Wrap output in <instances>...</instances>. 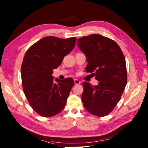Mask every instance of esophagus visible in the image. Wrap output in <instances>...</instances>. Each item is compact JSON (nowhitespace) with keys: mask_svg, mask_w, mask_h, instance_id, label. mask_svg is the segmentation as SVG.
<instances>
[{"mask_svg":"<svg viewBox=\"0 0 148 148\" xmlns=\"http://www.w3.org/2000/svg\"><path fill=\"white\" fill-rule=\"evenodd\" d=\"M74 81V83H75V84H79L81 83L80 81H79V80H78V79H75Z\"/></svg>","mask_w":148,"mask_h":148,"instance_id":"obj_1","label":"esophagus"}]
</instances>
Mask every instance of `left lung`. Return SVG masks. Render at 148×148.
<instances>
[{"label": "left lung", "instance_id": "left-lung-1", "mask_svg": "<svg viewBox=\"0 0 148 148\" xmlns=\"http://www.w3.org/2000/svg\"><path fill=\"white\" fill-rule=\"evenodd\" d=\"M77 43L86 56V72L99 81L95 86L83 83V106L90 114L105 116L120 100L127 83L124 55L114 40L99 34L81 37Z\"/></svg>", "mask_w": 148, "mask_h": 148}]
</instances>
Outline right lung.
Returning <instances> with one entry per match:
<instances>
[{"label": "right lung", "instance_id": "1", "mask_svg": "<svg viewBox=\"0 0 148 148\" xmlns=\"http://www.w3.org/2000/svg\"><path fill=\"white\" fill-rule=\"evenodd\" d=\"M75 37L60 39L45 37L27 49L21 67L23 92L30 106L43 117H52L64 109L74 80L67 77L53 81V69L76 45Z\"/></svg>", "mask_w": 148, "mask_h": 148}]
</instances>
